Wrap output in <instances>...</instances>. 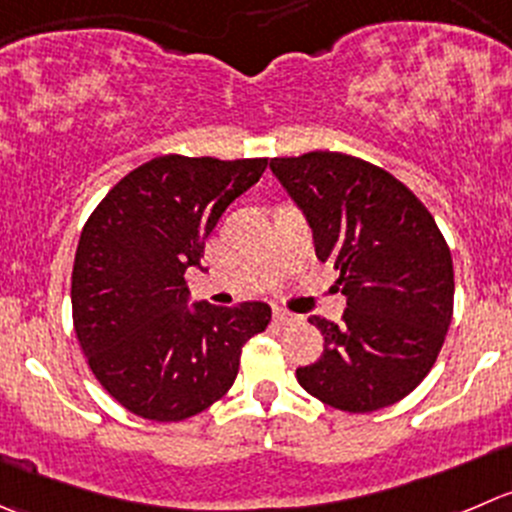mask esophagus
Wrapping results in <instances>:
<instances>
[{
  "instance_id": "obj_1",
  "label": "esophagus",
  "mask_w": 512,
  "mask_h": 512,
  "mask_svg": "<svg viewBox=\"0 0 512 512\" xmlns=\"http://www.w3.org/2000/svg\"><path fill=\"white\" fill-rule=\"evenodd\" d=\"M272 320H275V325H292L297 317L292 315V312L282 310V307H275V312H272Z\"/></svg>"
}]
</instances>
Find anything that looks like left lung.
I'll return each mask as SVG.
<instances>
[{
  "label": "left lung",
  "instance_id": "obj_1",
  "mask_svg": "<svg viewBox=\"0 0 512 512\" xmlns=\"http://www.w3.org/2000/svg\"><path fill=\"white\" fill-rule=\"evenodd\" d=\"M305 215L317 260L340 272L342 322L312 315L320 360L297 382L345 413L388 408L418 388L453 320V257L428 207L390 172L342 152L270 160Z\"/></svg>",
  "mask_w": 512,
  "mask_h": 512
}]
</instances>
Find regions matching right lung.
Here are the masks:
<instances>
[{
    "instance_id": "add662e5",
    "label": "right lung",
    "mask_w": 512,
    "mask_h": 512,
    "mask_svg": "<svg viewBox=\"0 0 512 512\" xmlns=\"http://www.w3.org/2000/svg\"><path fill=\"white\" fill-rule=\"evenodd\" d=\"M267 160L165 155L122 177L89 215L72 270L74 332L89 367L122 408L180 423L235 382L242 345L262 332L265 302H192L185 272L232 200Z\"/></svg>"
}]
</instances>
